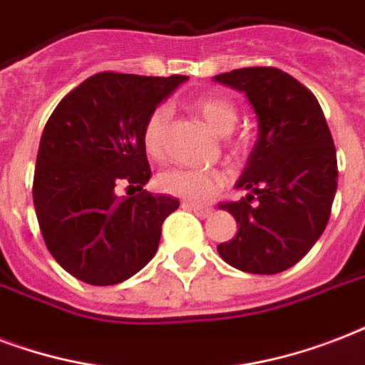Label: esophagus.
Masks as SVG:
<instances>
[{
  "label": "esophagus",
  "mask_w": 365,
  "mask_h": 365,
  "mask_svg": "<svg viewBox=\"0 0 365 365\" xmlns=\"http://www.w3.org/2000/svg\"><path fill=\"white\" fill-rule=\"evenodd\" d=\"M182 207L185 209H188V211H194V213L197 215V217H207L209 213H211V209H207V207H202V205H194V203H182Z\"/></svg>",
  "instance_id": "esophagus-1"
}]
</instances>
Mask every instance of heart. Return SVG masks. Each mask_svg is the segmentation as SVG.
<instances>
[{"instance_id":"1","label":"heart","mask_w":365,"mask_h":365,"mask_svg":"<svg viewBox=\"0 0 365 365\" xmlns=\"http://www.w3.org/2000/svg\"><path fill=\"white\" fill-rule=\"evenodd\" d=\"M197 115L217 135L227 137L238 121V110L222 97H200L194 101ZM171 112L168 106H158L150 112L143 125V144L152 158H162L168 146V131ZM227 173L207 169H169L158 177V185L165 194L182 197L190 203H205L227 185Z\"/></svg>"}]
</instances>
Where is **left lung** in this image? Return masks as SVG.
I'll return each mask as SVG.
<instances>
[{"label":"left lung","mask_w":365,"mask_h":365,"mask_svg":"<svg viewBox=\"0 0 365 365\" xmlns=\"http://www.w3.org/2000/svg\"><path fill=\"white\" fill-rule=\"evenodd\" d=\"M213 80L244 93L259 123L236 180L247 194L219 205L234 215L238 232L217 251L244 272H284L309 253L329 221L337 192L331 133L314 95L278 68H240Z\"/></svg>","instance_id":"obj_1"}]
</instances>
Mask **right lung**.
<instances>
[{
	"instance_id": "obj_1",
	"label": "right lung",
	"mask_w": 365,
	"mask_h": 365,
	"mask_svg": "<svg viewBox=\"0 0 365 365\" xmlns=\"http://www.w3.org/2000/svg\"><path fill=\"white\" fill-rule=\"evenodd\" d=\"M186 80L103 72L51 114L39 140L34 205L47 250L74 278L120 284L156 255L163 221L179 200L143 190L150 180L143 125ZM121 182L139 196L120 200Z\"/></svg>"
}]
</instances>
